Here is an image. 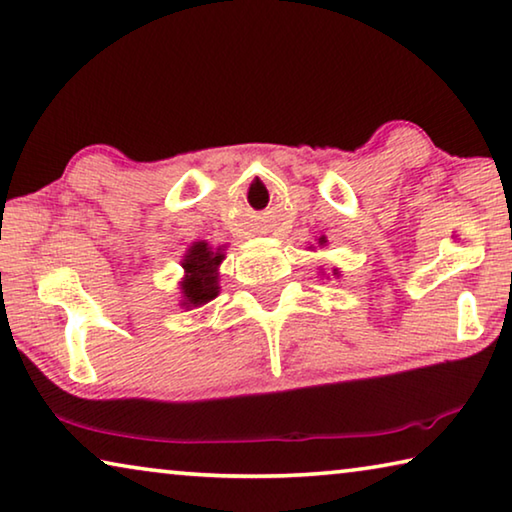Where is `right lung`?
<instances>
[{
	"label": "right lung",
	"mask_w": 512,
	"mask_h": 512,
	"mask_svg": "<svg viewBox=\"0 0 512 512\" xmlns=\"http://www.w3.org/2000/svg\"><path fill=\"white\" fill-rule=\"evenodd\" d=\"M223 255L212 253L207 243H196L184 259L186 278L182 282V294L186 307L205 305L218 296V275L216 266L221 264Z\"/></svg>",
	"instance_id": "add662e5"
}]
</instances>
